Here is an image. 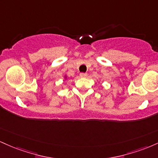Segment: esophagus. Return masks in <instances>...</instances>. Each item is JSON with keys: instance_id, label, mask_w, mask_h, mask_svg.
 <instances>
[{"instance_id": "1", "label": "esophagus", "mask_w": 158, "mask_h": 158, "mask_svg": "<svg viewBox=\"0 0 158 158\" xmlns=\"http://www.w3.org/2000/svg\"><path fill=\"white\" fill-rule=\"evenodd\" d=\"M79 76H80V77H81V78H85V77H88V74L84 73H81L80 74H79Z\"/></svg>"}]
</instances>
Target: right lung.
<instances>
[{"label":"right lung","instance_id":"obj_1","mask_svg":"<svg viewBox=\"0 0 158 158\" xmlns=\"http://www.w3.org/2000/svg\"><path fill=\"white\" fill-rule=\"evenodd\" d=\"M64 79H68V77H67V75H64Z\"/></svg>","mask_w":158,"mask_h":158}]
</instances>
